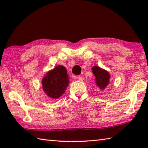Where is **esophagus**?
I'll list each match as a JSON object with an SVG mask.
<instances>
[{"mask_svg": "<svg viewBox=\"0 0 148 148\" xmlns=\"http://www.w3.org/2000/svg\"><path fill=\"white\" fill-rule=\"evenodd\" d=\"M77 79L79 80V81H83L84 79L83 77H82L81 76H77Z\"/></svg>", "mask_w": 148, "mask_h": 148, "instance_id": "1", "label": "esophagus"}]
</instances>
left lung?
I'll list each match as a JSON object with an SVG mask.
<instances>
[{
  "instance_id": "8db88e82",
  "label": "left lung",
  "mask_w": 148,
  "mask_h": 148,
  "mask_svg": "<svg viewBox=\"0 0 148 148\" xmlns=\"http://www.w3.org/2000/svg\"><path fill=\"white\" fill-rule=\"evenodd\" d=\"M92 71L95 75L97 86L101 90H103L109 84L110 79L109 72L98 66H94L92 67Z\"/></svg>"
}]
</instances>
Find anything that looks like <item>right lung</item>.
I'll return each mask as SVG.
<instances>
[{
  "instance_id": "obj_1",
  "label": "right lung",
  "mask_w": 148,
  "mask_h": 148,
  "mask_svg": "<svg viewBox=\"0 0 148 148\" xmlns=\"http://www.w3.org/2000/svg\"><path fill=\"white\" fill-rule=\"evenodd\" d=\"M69 80L67 69L58 65L45 74L42 80L43 91L51 99H58L65 93Z\"/></svg>"
}]
</instances>
